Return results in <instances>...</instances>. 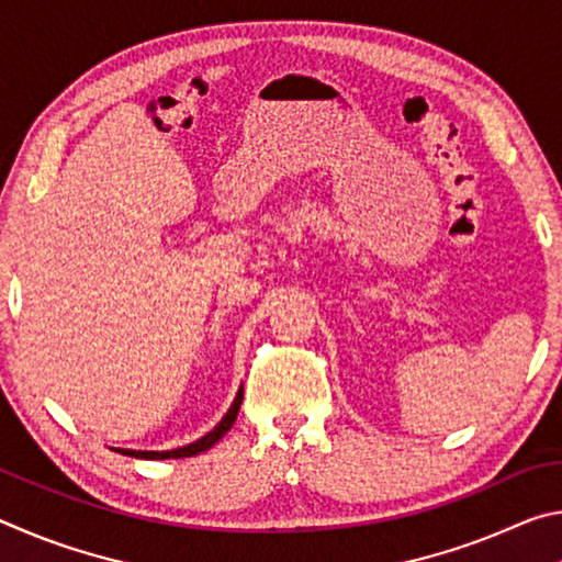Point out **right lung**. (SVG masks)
I'll list each match as a JSON object with an SVG mask.
<instances>
[{
  "label": "right lung",
  "mask_w": 562,
  "mask_h": 562,
  "mask_svg": "<svg viewBox=\"0 0 562 562\" xmlns=\"http://www.w3.org/2000/svg\"><path fill=\"white\" fill-rule=\"evenodd\" d=\"M240 404H243V389H240V392H237L235 402L231 406V412L223 416V422L217 424L211 434H205L203 439H198L195 443H188V446H183V449H173V451L116 449V451H121L123 456H136V459H188V456H195V453H201V451H207V449H211V446H215L217 441H221L227 431H231V426L235 424V418H237V412H240Z\"/></svg>",
  "instance_id": "1"
}]
</instances>
